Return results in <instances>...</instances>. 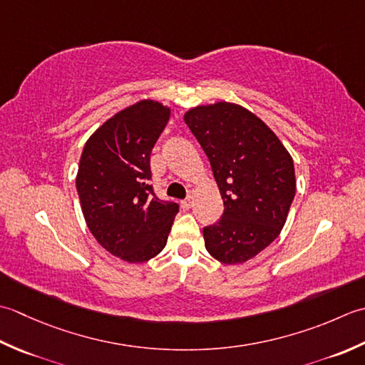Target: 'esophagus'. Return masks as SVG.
Returning a JSON list of instances; mask_svg holds the SVG:
<instances>
[{"instance_id": "1", "label": "esophagus", "mask_w": 365, "mask_h": 365, "mask_svg": "<svg viewBox=\"0 0 365 365\" xmlns=\"http://www.w3.org/2000/svg\"><path fill=\"white\" fill-rule=\"evenodd\" d=\"M181 205H182V207H185V210H189V207L193 206V198H192V197H187L185 200H182Z\"/></svg>"}]
</instances>
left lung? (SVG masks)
Here are the masks:
<instances>
[{"label":"left lung","instance_id":"left-lung-1","mask_svg":"<svg viewBox=\"0 0 365 365\" xmlns=\"http://www.w3.org/2000/svg\"><path fill=\"white\" fill-rule=\"evenodd\" d=\"M184 123L210 159L224 214L203 228L220 263L236 264L264 250L284 228L296 192L293 159L267 125L235 103L197 107Z\"/></svg>","mask_w":365,"mask_h":365}]
</instances>
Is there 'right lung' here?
<instances>
[{
    "mask_svg": "<svg viewBox=\"0 0 365 365\" xmlns=\"http://www.w3.org/2000/svg\"><path fill=\"white\" fill-rule=\"evenodd\" d=\"M170 110L141 101L101 125L81 153L77 192L89 232L111 255L143 263L165 247L180 205L153 190L150 155Z\"/></svg>",
    "mask_w": 365,
    "mask_h": 365,
    "instance_id": "right-lung-1",
    "label": "right lung"
}]
</instances>
